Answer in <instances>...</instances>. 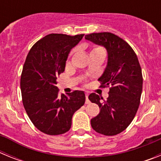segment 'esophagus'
Segmentation results:
<instances>
[{
    "label": "esophagus",
    "mask_w": 161,
    "mask_h": 161,
    "mask_svg": "<svg viewBox=\"0 0 161 161\" xmlns=\"http://www.w3.org/2000/svg\"><path fill=\"white\" fill-rule=\"evenodd\" d=\"M85 97H86V101H85V103H86V104L90 103V101L89 100V93H85Z\"/></svg>",
    "instance_id": "1"
}]
</instances>
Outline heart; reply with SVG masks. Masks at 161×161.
<instances>
[{
	"label": "heart",
	"instance_id": "b5f03b06",
	"mask_svg": "<svg viewBox=\"0 0 161 161\" xmlns=\"http://www.w3.org/2000/svg\"><path fill=\"white\" fill-rule=\"evenodd\" d=\"M73 52L74 51H72L70 53V55H72ZM91 54H100V55H102L105 56V55H106V51H105V49H104L103 47H93V50H92Z\"/></svg>",
	"mask_w": 161,
	"mask_h": 161
}]
</instances>
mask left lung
<instances>
[{"label": "left lung", "mask_w": 161, "mask_h": 161, "mask_svg": "<svg viewBox=\"0 0 161 161\" xmlns=\"http://www.w3.org/2000/svg\"><path fill=\"white\" fill-rule=\"evenodd\" d=\"M85 39L105 47L108 63L98 80L101 87H109L106 100L96 93L89 99L101 109L91 119V126L97 133L115 136L126 129L139 109L143 89L141 67L134 50L123 38L109 32L93 33Z\"/></svg>", "instance_id": "obj_1"}]
</instances>
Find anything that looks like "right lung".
Listing matches in <instances>:
<instances>
[{
	"mask_svg": "<svg viewBox=\"0 0 161 161\" xmlns=\"http://www.w3.org/2000/svg\"><path fill=\"white\" fill-rule=\"evenodd\" d=\"M83 37L50 34L34 44L25 59L20 82L22 103L33 124L47 135L68 131L72 115L85 104L83 91L59 95L56 87L68 53Z\"/></svg>",
	"mask_w": 161,
	"mask_h": 161,
	"instance_id": "right-lung-1",
	"label": "right lung"
}]
</instances>
